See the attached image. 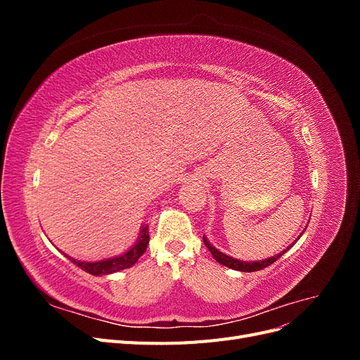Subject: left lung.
Instances as JSON below:
<instances>
[{
	"mask_svg": "<svg viewBox=\"0 0 360 360\" xmlns=\"http://www.w3.org/2000/svg\"><path fill=\"white\" fill-rule=\"evenodd\" d=\"M307 226H308V225H307ZM304 230H307V228H304ZM304 230L300 233V236L296 238V240H294L287 249L282 250L281 254H278V255H275V257L266 258V259H258V261H242V259L233 258V257H230V255H226V254L221 252L219 249H216V248L209 242V238H207L205 236H202V238H204V243H205L207 249L210 250V254L213 255V258H214L219 264H222V266H225V267H230V269H233V270H238V271H257V270L264 269V267H267V266H270V264H274L278 258H281L282 255H284V254L287 252V250H288L290 248H292L294 243H296V242L299 240V238L302 237V234L304 233Z\"/></svg>",
	"mask_w": 360,
	"mask_h": 360,
	"instance_id": "8db88e82",
	"label": "left lung"
}]
</instances>
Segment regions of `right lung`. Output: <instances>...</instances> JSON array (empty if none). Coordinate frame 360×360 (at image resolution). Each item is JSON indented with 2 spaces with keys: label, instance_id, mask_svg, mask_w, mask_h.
<instances>
[{
  "label": "right lung",
  "instance_id": "add662e5",
  "mask_svg": "<svg viewBox=\"0 0 360 360\" xmlns=\"http://www.w3.org/2000/svg\"><path fill=\"white\" fill-rule=\"evenodd\" d=\"M148 240H150L148 225L144 224L139 228V236L136 238V242L122 255L103 258L99 261H81V259H76L69 255H66V257L72 261V263H75L76 266L85 270L86 274H90L93 276H105V275H111V274H115V271L132 267L139 259V257L146 252Z\"/></svg>",
  "mask_w": 360,
  "mask_h": 360
}]
</instances>
